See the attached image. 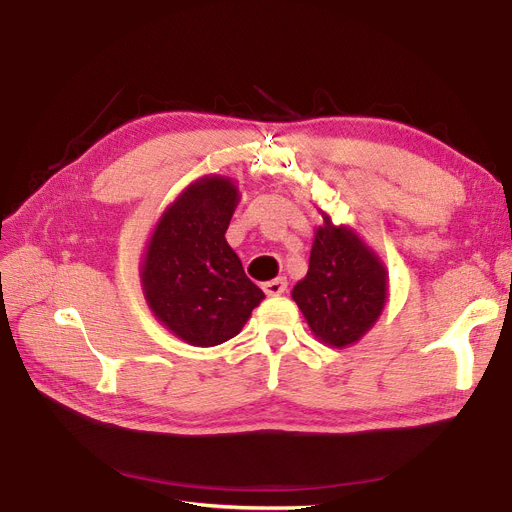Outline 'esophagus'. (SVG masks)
<instances>
[{"instance_id": "obj_1", "label": "esophagus", "mask_w": 512, "mask_h": 512, "mask_svg": "<svg viewBox=\"0 0 512 512\" xmlns=\"http://www.w3.org/2000/svg\"><path fill=\"white\" fill-rule=\"evenodd\" d=\"M286 288H288L286 277H275V280L262 284V290H265L269 297H280V294L286 292Z\"/></svg>"}]
</instances>
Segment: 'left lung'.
Masks as SVG:
<instances>
[{
  "label": "left lung",
  "mask_w": 512,
  "mask_h": 512,
  "mask_svg": "<svg viewBox=\"0 0 512 512\" xmlns=\"http://www.w3.org/2000/svg\"><path fill=\"white\" fill-rule=\"evenodd\" d=\"M307 275L292 288L309 329L320 344L346 348L374 327L389 299V271L380 256L322 211Z\"/></svg>",
  "instance_id": "obj_1"
}]
</instances>
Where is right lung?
Instances as JSON below:
<instances>
[{
    "mask_svg": "<svg viewBox=\"0 0 512 512\" xmlns=\"http://www.w3.org/2000/svg\"><path fill=\"white\" fill-rule=\"evenodd\" d=\"M237 205L235 181L205 175L164 209L147 241L145 301L160 324L190 346L228 342L265 299L224 237Z\"/></svg>",
    "mask_w": 512,
    "mask_h": 512,
    "instance_id": "add662e5",
    "label": "right lung"
}]
</instances>
